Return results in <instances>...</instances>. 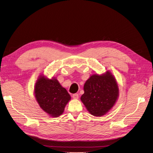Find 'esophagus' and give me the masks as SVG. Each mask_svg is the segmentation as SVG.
<instances>
[{
  "mask_svg": "<svg viewBox=\"0 0 153 153\" xmlns=\"http://www.w3.org/2000/svg\"><path fill=\"white\" fill-rule=\"evenodd\" d=\"M72 98L74 99H77L79 98V94H74L72 95Z\"/></svg>",
  "mask_w": 153,
  "mask_h": 153,
  "instance_id": "esophagus-1",
  "label": "esophagus"
}]
</instances>
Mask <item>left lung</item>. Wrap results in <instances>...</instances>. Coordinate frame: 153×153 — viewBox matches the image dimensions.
<instances>
[{"label": "left lung", "instance_id": "left-lung-1", "mask_svg": "<svg viewBox=\"0 0 153 153\" xmlns=\"http://www.w3.org/2000/svg\"><path fill=\"white\" fill-rule=\"evenodd\" d=\"M84 91L81 100L88 111L95 117L108 113L119 96L116 79L108 71L100 75H92L85 82Z\"/></svg>", "mask_w": 153, "mask_h": 153}]
</instances>
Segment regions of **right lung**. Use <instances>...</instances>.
I'll return each instance as SVG.
<instances>
[{
	"mask_svg": "<svg viewBox=\"0 0 153 153\" xmlns=\"http://www.w3.org/2000/svg\"><path fill=\"white\" fill-rule=\"evenodd\" d=\"M34 94L41 108L51 117H59L71 97L57 79H48L43 74L38 77L35 85Z\"/></svg>",
	"mask_w": 153,
	"mask_h": 153,
	"instance_id": "add662e5",
	"label": "right lung"
}]
</instances>
